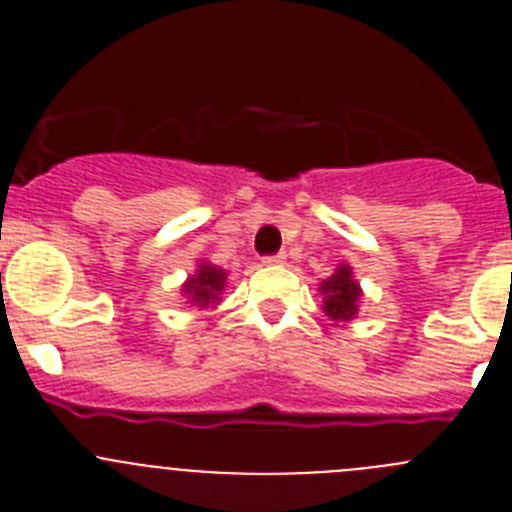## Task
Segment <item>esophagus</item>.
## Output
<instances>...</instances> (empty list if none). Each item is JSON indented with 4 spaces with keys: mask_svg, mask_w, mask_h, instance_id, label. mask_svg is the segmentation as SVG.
Wrapping results in <instances>:
<instances>
[{
    "mask_svg": "<svg viewBox=\"0 0 512 512\" xmlns=\"http://www.w3.org/2000/svg\"><path fill=\"white\" fill-rule=\"evenodd\" d=\"M284 259H287L284 253H277V256H266L264 264H266V266H277V264H284Z\"/></svg>",
    "mask_w": 512,
    "mask_h": 512,
    "instance_id": "esophagus-1",
    "label": "esophagus"
}]
</instances>
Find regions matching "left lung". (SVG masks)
<instances>
[{
	"label": "left lung",
	"mask_w": 512,
	"mask_h": 512,
	"mask_svg": "<svg viewBox=\"0 0 512 512\" xmlns=\"http://www.w3.org/2000/svg\"><path fill=\"white\" fill-rule=\"evenodd\" d=\"M318 292L323 295V310L330 318V325H346L359 315L364 292L348 264H338L336 271L320 282Z\"/></svg>",
	"instance_id": "1"
}]
</instances>
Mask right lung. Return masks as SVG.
<instances>
[{
	"label": "right lung",
	"instance_id": "1",
	"mask_svg": "<svg viewBox=\"0 0 512 512\" xmlns=\"http://www.w3.org/2000/svg\"><path fill=\"white\" fill-rule=\"evenodd\" d=\"M225 287H228V271L202 259L197 261L194 274H189L187 282L182 284V297L200 310H210V307L215 310L223 300Z\"/></svg>",
	"mask_w": 512,
	"mask_h": 512
}]
</instances>
